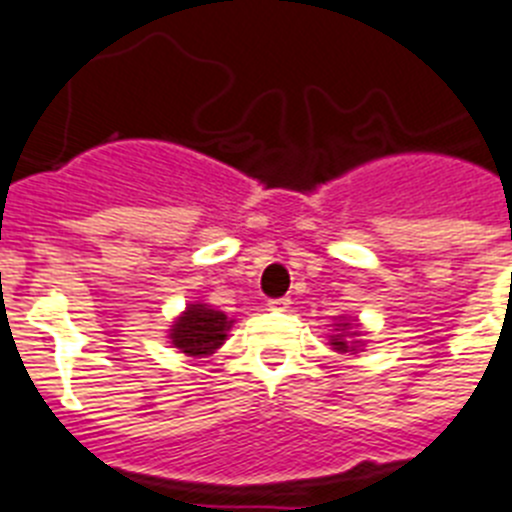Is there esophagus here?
I'll return each mask as SVG.
<instances>
[{"label":"esophagus","instance_id":"1","mask_svg":"<svg viewBox=\"0 0 512 512\" xmlns=\"http://www.w3.org/2000/svg\"><path fill=\"white\" fill-rule=\"evenodd\" d=\"M268 307L270 309H289L291 307V299H289V296H281V299H270Z\"/></svg>","mask_w":512,"mask_h":512}]
</instances>
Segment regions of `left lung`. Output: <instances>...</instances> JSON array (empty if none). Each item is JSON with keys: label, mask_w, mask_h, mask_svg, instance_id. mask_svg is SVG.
I'll return each mask as SVG.
<instances>
[{"label": "left lung", "mask_w": 512, "mask_h": 512, "mask_svg": "<svg viewBox=\"0 0 512 512\" xmlns=\"http://www.w3.org/2000/svg\"><path fill=\"white\" fill-rule=\"evenodd\" d=\"M336 330H341V333H338V336H330V343L336 346V351H341V354H346V351H356V343L359 341L351 343L349 338H346V333L351 330V322H338ZM349 336H356V333H349Z\"/></svg>", "instance_id": "8db88e82"}]
</instances>
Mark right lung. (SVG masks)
Returning a JSON list of instances; mask_svg holds the SVG:
<instances>
[{
	"mask_svg": "<svg viewBox=\"0 0 512 512\" xmlns=\"http://www.w3.org/2000/svg\"><path fill=\"white\" fill-rule=\"evenodd\" d=\"M229 317L208 307V304H190L171 325V343L187 356H208L221 349L226 341V330L231 328Z\"/></svg>",
	"mask_w": 512,
	"mask_h": 512,
	"instance_id": "add662e5",
	"label": "right lung"
}]
</instances>
